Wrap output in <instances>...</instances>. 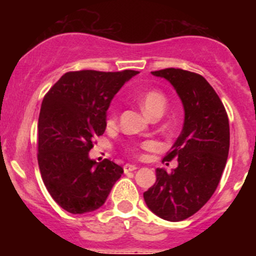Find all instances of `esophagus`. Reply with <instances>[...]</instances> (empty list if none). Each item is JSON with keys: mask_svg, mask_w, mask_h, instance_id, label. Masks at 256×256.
Instances as JSON below:
<instances>
[{"mask_svg": "<svg viewBox=\"0 0 256 256\" xmlns=\"http://www.w3.org/2000/svg\"><path fill=\"white\" fill-rule=\"evenodd\" d=\"M123 169H124V173H128V172L136 170V166H133V164H126V166H123Z\"/></svg>", "mask_w": 256, "mask_h": 256, "instance_id": "esophagus-1", "label": "esophagus"}]
</instances>
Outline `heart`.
I'll return each instance as SVG.
<instances>
[{"mask_svg": "<svg viewBox=\"0 0 256 256\" xmlns=\"http://www.w3.org/2000/svg\"><path fill=\"white\" fill-rule=\"evenodd\" d=\"M139 104L142 106L144 112L146 113L148 116H153L158 112H164L166 107V98L160 90H146L144 92L143 94L139 97ZM108 124H113L116 122V116L114 112H110L108 114V120H107ZM153 146V143L150 142H146V143L142 144L140 148L142 149H148Z\"/></svg>", "mask_w": 256, "mask_h": 256, "instance_id": "1", "label": "heart"}]
</instances>
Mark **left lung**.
I'll use <instances>...</instances> for the list:
<instances>
[{"label": "left lung", "mask_w": 256, "mask_h": 256, "mask_svg": "<svg viewBox=\"0 0 256 256\" xmlns=\"http://www.w3.org/2000/svg\"><path fill=\"white\" fill-rule=\"evenodd\" d=\"M174 87L184 107L182 133L164 162L178 159L168 173L156 169V182L144 192L146 206L159 218L180 222L196 214L214 194L229 154L226 110L203 76L180 68L154 70Z\"/></svg>", "instance_id": "obj_1"}]
</instances>
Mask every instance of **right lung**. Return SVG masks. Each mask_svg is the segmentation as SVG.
<instances>
[{"label": "right lung", "mask_w": 256, "mask_h": 256, "mask_svg": "<svg viewBox=\"0 0 256 256\" xmlns=\"http://www.w3.org/2000/svg\"><path fill=\"white\" fill-rule=\"evenodd\" d=\"M139 72H67L43 98L38 118V166L53 200L72 214L104 204L123 168L90 158L96 136L104 133L116 93Z\"/></svg>", "instance_id": "add662e5"}]
</instances>
